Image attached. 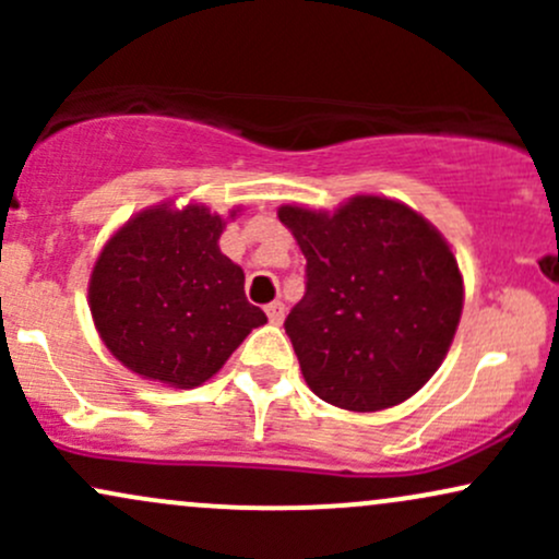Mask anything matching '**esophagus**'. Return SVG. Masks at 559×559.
<instances>
[{
  "label": "esophagus",
  "mask_w": 559,
  "mask_h": 559,
  "mask_svg": "<svg viewBox=\"0 0 559 559\" xmlns=\"http://www.w3.org/2000/svg\"><path fill=\"white\" fill-rule=\"evenodd\" d=\"M265 312H267V320H271V323L278 325L281 320H284V312H286L284 301H271V305L265 307Z\"/></svg>",
  "instance_id": "34e87169"
}]
</instances>
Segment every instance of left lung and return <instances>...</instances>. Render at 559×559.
<instances>
[{"label":"left lung","mask_w":559,"mask_h":559,"mask_svg":"<svg viewBox=\"0 0 559 559\" xmlns=\"http://www.w3.org/2000/svg\"><path fill=\"white\" fill-rule=\"evenodd\" d=\"M278 217L307 260V292L284 323L307 386L352 413L409 400L444 362L463 316L444 236L373 194L333 213L284 204Z\"/></svg>","instance_id":"8db88e82"}]
</instances>
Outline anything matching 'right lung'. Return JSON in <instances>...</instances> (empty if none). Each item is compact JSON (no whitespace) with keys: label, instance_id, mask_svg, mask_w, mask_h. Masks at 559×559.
I'll use <instances>...</instances> for the list:
<instances>
[{"label":"right lung","instance_id":"obj_1","mask_svg":"<svg viewBox=\"0 0 559 559\" xmlns=\"http://www.w3.org/2000/svg\"><path fill=\"white\" fill-rule=\"evenodd\" d=\"M223 228L204 204L163 202L105 243L88 307L99 338L128 370L173 389L202 386L249 331L267 323L247 301L243 271L217 247Z\"/></svg>","mask_w":559,"mask_h":559}]
</instances>
